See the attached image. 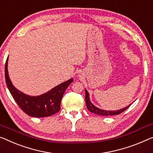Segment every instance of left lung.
<instances>
[{
    "label": "left lung",
    "instance_id": "8db88e82",
    "mask_svg": "<svg viewBox=\"0 0 153 153\" xmlns=\"http://www.w3.org/2000/svg\"><path fill=\"white\" fill-rule=\"evenodd\" d=\"M85 93H86V95H85V100H86V107H87L88 110L90 111L91 113H93L95 114H97V115H105V116H108V115H119L121 113L124 112L125 110L128 108V107L131 105L132 103L131 104H129L128 106H127L124 108H121L120 110L117 111H106V110H103V109L99 108H97V106H95V105H93L92 104V102H91L90 100V97H89V93L87 91V90L85 89Z\"/></svg>",
    "mask_w": 153,
    "mask_h": 153
}]
</instances>
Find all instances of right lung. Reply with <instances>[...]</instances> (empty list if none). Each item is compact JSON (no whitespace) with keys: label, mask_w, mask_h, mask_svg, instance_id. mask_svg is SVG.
I'll return each mask as SVG.
<instances>
[{"label":"right lung","mask_w":153,"mask_h":153,"mask_svg":"<svg viewBox=\"0 0 153 153\" xmlns=\"http://www.w3.org/2000/svg\"><path fill=\"white\" fill-rule=\"evenodd\" d=\"M9 58V57H8ZM8 58L5 63V81L13 99L20 108L31 117H45L53 115L60 110V103L65 91L74 79L58 84L47 93L37 96L27 95L18 90L13 85L8 74Z\"/></svg>","instance_id":"obj_1"}]
</instances>
